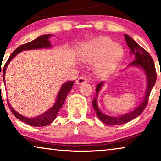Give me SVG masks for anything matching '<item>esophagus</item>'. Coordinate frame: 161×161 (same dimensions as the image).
Listing matches in <instances>:
<instances>
[{
  "label": "esophagus",
  "instance_id": "obj_1",
  "mask_svg": "<svg viewBox=\"0 0 161 161\" xmlns=\"http://www.w3.org/2000/svg\"><path fill=\"white\" fill-rule=\"evenodd\" d=\"M88 82V79H87L86 77L84 76H81L76 80V84L77 85H82L84 83H86Z\"/></svg>",
  "mask_w": 161,
  "mask_h": 161
}]
</instances>
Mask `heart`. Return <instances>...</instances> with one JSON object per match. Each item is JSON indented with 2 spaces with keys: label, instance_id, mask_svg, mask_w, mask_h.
Returning a JSON list of instances; mask_svg holds the SVG:
<instances>
[{
  "label": "heart",
  "instance_id": "obj_1",
  "mask_svg": "<svg viewBox=\"0 0 161 161\" xmlns=\"http://www.w3.org/2000/svg\"><path fill=\"white\" fill-rule=\"evenodd\" d=\"M124 50L108 37H100L88 44L83 51V60L96 63V71L101 75H109L115 70L123 58Z\"/></svg>",
  "mask_w": 161,
  "mask_h": 161
}]
</instances>
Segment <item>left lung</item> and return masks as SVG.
<instances>
[{"label":"left lung","instance_id":"obj_1","mask_svg":"<svg viewBox=\"0 0 161 161\" xmlns=\"http://www.w3.org/2000/svg\"><path fill=\"white\" fill-rule=\"evenodd\" d=\"M124 37L125 41H126L127 45L129 46V48L130 49V53L134 55L135 57V60L129 64V66H140L145 71L147 81V89H146L145 97H144L141 104L138 108H136L132 111L115 117V116L106 115L99 110L97 102V97L101 87L104 85V82H101L99 84H97V87H96V97H95V99L92 101V105H93V108L95 109L96 115L97 117L101 119V122L108 125L125 124V123H129V121L132 120L135 118L139 116L147 106L151 92L155 85L157 79L156 69H155L154 63L152 57L147 53V51H146L143 47H142L138 44L136 43L131 37L125 34L124 35Z\"/></svg>","mask_w":161,"mask_h":161}]
</instances>
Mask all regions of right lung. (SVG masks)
Wrapping results in <instances>:
<instances>
[{"label": "right lung", "instance_id": "add662e5", "mask_svg": "<svg viewBox=\"0 0 161 161\" xmlns=\"http://www.w3.org/2000/svg\"><path fill=\"white\" fill-rule=\"evenodd\" d=\"M52 35L47 34V35H43V36H41L38 38H36L35 40L32 41L30 42H28L26 44H24L19 46V47L16 48L14 52L12 53V54L10 55L9 59L7 60V61L5 64L4 66H3V80L5 85V72H6V69L8 66V64H10V62L15 57L16 54L21 52L23 51H27V50H34V49H41V48H49L51 47V43L49 42V38ZM0 75H1V70H0ZM73 81H69V82H65L62 85L61 88H60V92H59L58 95H57V100L55 104H53V106L51 108H50L48 110L43 113L41 115L36 116L34 118H28L25 116H23L21 114H19V113H17L14 109L12 108V107L10 106V103L7 101V104H8L9 108H10L11 112L13 113L14 116H16L17 119H19V120L23 121V123H26V124L29 125H32V126H45V125L50 124L54 120L55 118L57 115V113H58L60 109L62 108L63 104H64L65 99L67 96L68 93L70 92V90L72 89L73 86Z\"/></svg>", "mask_w": 161, "mask_h": 161}]
</instances>
